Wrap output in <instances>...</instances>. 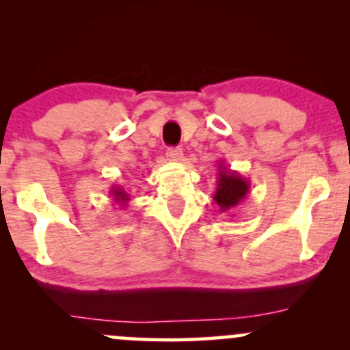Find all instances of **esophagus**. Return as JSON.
Masks as SVG:
<instances>
[{
    "instance_id": "esophagus-1",
    "label": "esophagus",
    "mask_w": 350,
    "mask_h": 350,
    "mask_svg": "<svg viewBox=\"0 0 350 350\" xmlns=\"http://www.w3.org/2000/svg\"><path fill=\"white\" fill-rule=\"evenodd\" d=\"M166 156L170 161H180V158H183V150H180V148H170V150L166 151Z\"/></svg>"
}]
</instances>
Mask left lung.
Returning <instances> with one entry per match:
<instances>
[{
  "label": "left lung",
  "instance_id": "left-lung-1",
  "mask_svg": "<svg viewBox=\"0 0 350 350\" xmlns=\"http://www.w3.org/2000/svg\"><path fill=\"white\" fill-rule=\"evenodd\" d=\"M250 192V180L242 178L237 171H232L224 161L219 163L217 170V189L214 202L220 211L227 212L242 204L247 194Z\"/></svg>",
  "mask_w": 350,
  "mask_h": 350
}]
</instances>
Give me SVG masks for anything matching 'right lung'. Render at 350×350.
Returning a JSON list of instances; mask_svg holds the SVG:
<instances>
[{
    "label": "right lung",
    "mask_w": 350,
    "mask_h": 350,
    "mask_svg": "<svg viewBox=\"0 0 350 350\" xmlns=\"http://www.w3.org/2000/svg\"><path fill=\"white\" fill-rule=\"evenodd\" d=\"M110 194H111V198H113L115 202L120 204V207H126L128 200H130V194H128V192L124 191L122 186H118V184L111 186Z\"/></svg>",
    "instance_id": "right-lung-1"
}]
</instances>
